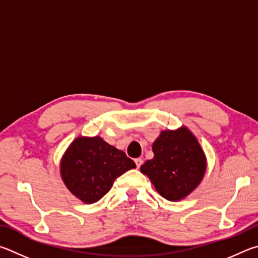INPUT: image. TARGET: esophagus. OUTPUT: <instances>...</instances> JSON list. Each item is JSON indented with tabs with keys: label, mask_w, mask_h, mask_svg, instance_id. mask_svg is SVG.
Masks as SVG:
<instances>
[{
	"label": "esophagus",
	"mask_w": 258,
	"mask_h": 258,
	"mask_svg": "<svg viewBox=\"0 0 258 258\" xmlns=\"http://www.w3.org/2000/svg\"><path fill=\"white\" fill-rule=\"evenodd\" d=\"M135 163H136V165H137V169H139L142 166V164L144 163V161L142 159H136L135 160Z\"/></svg>",
	"instance_id": "1"
}]
</instances>
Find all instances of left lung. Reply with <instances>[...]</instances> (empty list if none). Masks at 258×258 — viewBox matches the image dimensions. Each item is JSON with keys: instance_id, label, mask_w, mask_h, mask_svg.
<instances>
[{"instance_id": "8db88e82", "label": "left lung", "mask_w": 258, "mask_h": 258, "mask_svg": "<svg viewBox=\"0 0 258 258\" xmlns=\"http://www.w3.org/2000/svg\"><path fill=\"white\" fill-rule=\"evenodd\" d=\"M154 157L141 166L157 192L171 202L181 201L195 190L206 171V157L187 126L164 130L153 143Z\"/></svg>"}]
</instances>
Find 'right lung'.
<instances>
[{
    "instance_id": "add662e5",
    "label": "right lung",
    "mask_w": 258,
    "mask_h": 258,
    "mask_svg": "<svg viewBox=\"0 0 258 258\" xmlns=\"http://www.w3.org/2000/svg\"><path fill=\"white\" fill-rule=\"evenodd\" d=\"M135 168V162L124 152L103 138L78 137L62 156L60 172L72 195L93 204L110 190L117 177Z\"/></svg>"
}]
</instances>
